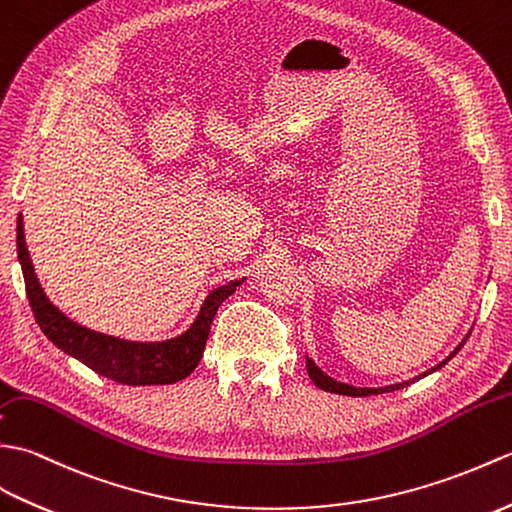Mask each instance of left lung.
Returning a JSON list of instances; mask_svg holds the SVG:
<instances>
[{
	"mask_svg": "<svg viewBox=\"0 0 512 512\" xmlns=\"http://www.w3.org/2000/svg\"><path fill=\"white\" fill-rule=\"evenodd\" d=\"M462 348V344L451 352V355L442 361V363H438L436 368H431L429 372H434V370H438V368H442L445 366V363L456 355V352ZM306 372H309V377H311V381L317 385V388L320 390H326V392H335V394H344V396H370V394H383V392H392V390H399V388H405L407 383H399V385H390V388H377V390H372V388H352V385H346V383H337V381H333L331 377H326V374L315 366V363L311 361V359H306Z\"/></svg>",
	"mask_w": 512,
	"mask_h": 512,
	"instance_id": "obj_1",
	"label": "left lung"
}]
</instances>
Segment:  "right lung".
Instances as JSON below:
<instances>
[{"mask_svg": "<svg viewBox=\"0 0 512 512\" xmlns=\"http://www.w3.org/2000/svg\"><path fill=\"white\" fill-rule=\"evenodd\" d=\"M17 256L21 271H24L28 302L43 335L56 348H61L67 355L85 363L87 368L124 385H168L188 377L203 357V348H206L210 335V324L214 315H217L221 302L241 285V280H238L214 289L208 295V300L203 302L195 324L184 335L168 339V342L153 344L124 342V339L109 337L89 331L85 326H78L45 298L39 280L34 276L21 214L17 219Z\"/></svg>", "mask_w": 512, "mask_h": 512, "instance_id": "1", "label": "right lung"}]
</instances>
